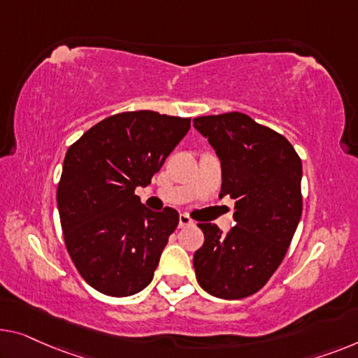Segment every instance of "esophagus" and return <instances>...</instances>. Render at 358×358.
Returning <instances> with one entry per match:
<instances>
[{
    "instance_id": "obj_1",
    "label": "esophagus",
    "mask_w": 358,
    "mask_h": 358,
    "mask_svg": "<svg viewBox=\"0 0 358 358\" xmlns=\"http://www.w3.org/2000/svg\"><path fill=\"white\" fill-rule=\"evenodd\" d=\"M180 228H183V227H189V225H193V220H191V217L188 215V213H180Z\"/></svg>"
}]
</instances>
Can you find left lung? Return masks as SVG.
<instances>
[{"label":"left lung","instance_id":"8db88e82","mask_svg":"<svg viewBox=\"0 0 358 358\" xmlns=\"http://www.w3.org/2000/svg\"><path fill=\"white\" fill-rule=\"evenodd\" d=\"M222 162L220 197L234 199V225L197 223V282L220 299H243L266 285L285 259L302 215V162L281 133L243 112L193 119Z\"/></svg>","mask_w":358,"mask_h":358}]
</instances>
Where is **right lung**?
<instances>
[{"label":"right lung","mask_w":358,"mask_h":358,"mask_svg":"<svg viewBox=\"0 0 358 358\" xmlns=\"http://www.w3.org/2000/svg\"><path fill=\"white\" fill-rule=\"evenodd\" d=\"M189 127V117L120 112L69 146L57 183L64 243L96 291L127 297L151 282L180 217L149 210L135 188L151 183Z\"/></svg>","instance_id":"1"}]
</instances>
